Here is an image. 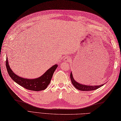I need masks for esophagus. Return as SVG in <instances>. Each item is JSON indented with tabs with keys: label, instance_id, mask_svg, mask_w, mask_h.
<instances>
[{
	"label": "esophagus",
	"instance_id": "esophagus-1",
	"mask_svg": "<svg viewBox=\"0 0 121 121\" xmlns=\"http://www.w3.org/2000/svg\"><path fill=\"white\" fill-rule=\"evenodd\" d=\"M70 60H71V58H70V57H69V56L65 57L64 58V61H65V62H69V61H70Z\"/></svg>",
	"mask_w": 121,
	"mask_h": 121
}]
</instances>
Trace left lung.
Here are the masks:
<instances>
[{"mask_svg":"<svg viewBox=\"0 0 121 121\" xmlns=\"http://www.w3.org/2000/svg\"><path fill=\"white\" fill-rule=\"evenodd\" d=\"M70 78L72 83L73 85L74 86V87L76 88V89H77L81 91H92L94 90H96L100 87L103 86L104 84H103L102 85H96V86H91V85H83V84H80L77 81H76L75 79L73 78L72 73L71 72V74H70Z\"/></svg>","mask_w":121,"mask_h":121,"instance_id":"left-lung-1","label":"left lung"}]
</instances>
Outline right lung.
<instances>
[{"label":"right lung","mask_w":121,"mask_h":121,"mask_svg":"<svg viewBox=\"0 0 121 121\" xmlns=\"http://www.w3.org/2000/svg\"><path fill=\"white\" fill-rule=\"evenodd\" d=\"M57 65L56 64L49 68L44 74L39 78L33 79L22 78L17 75L11 69L8 58L6 60V67L7 71L10 78L19 85L23 87L28 90L38 91L45 89L49 84L52 78L53 73L57 67Z\"/></svg>","instance_id":"1"}]
</instances>
